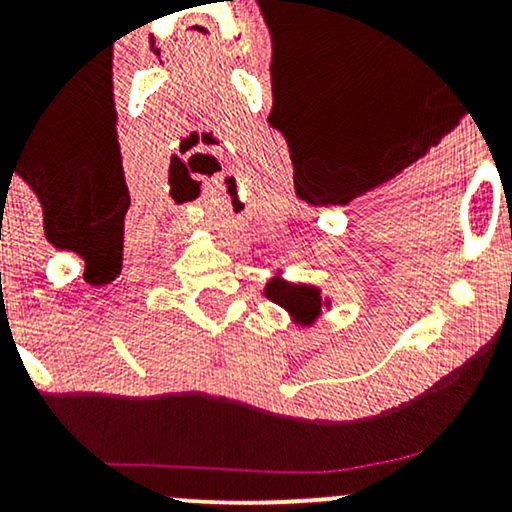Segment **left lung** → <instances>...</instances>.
Returning a JSON list of instances; mask_svg holds the SVG:
<instances>
[{"mask_svg": "<svg viewBox=\"0 0 512 512\" xmlns=\"http://www.w3.org/2000/svg\"><path fill=\"white\" fill-rule=\"evenodd\" d=\"M267 296L286 308L289 313L301 317V322H310L320 313V293L310 286H291L286 281H272L267 284Z\"/></svg>", "mask_w": 512, "mask_h": 512, "instance_id": "obj_1", "label": "left lung"}]
</instances>
